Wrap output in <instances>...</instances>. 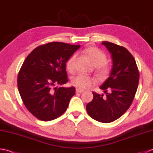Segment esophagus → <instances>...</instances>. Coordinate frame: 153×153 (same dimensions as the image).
Wrapping results in <instances>:
<instances>
[{
    "mask_svg": "<svg viewBox=\"0 0 153 153\" xmlns=\"http://www.w3.org/2000/svg\"><path fill=\"white\" fill-rule=\"evenodd\" d=\"M84 91L83 89H76V93H82Z\"/></svg>",
    "mask_w": 153,
    "mask_h": 153,
    "instance_id": "1",
    "label": "esophagus"
}]
</instances>
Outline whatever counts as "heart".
I'll use <instances>...</instances> for the list:
<instances>
[{"label":"heart","instance_id":"obj_1","mask_svg":"<svg viewBox=\"0 0 153 153\" xmlns=\"http://www.w3.org/2000/svg\"><path fill=\"white\" fill-rule=\"evenodd\" d=\"M85 53L95 66V70L98 76L101 78H105L110 72L109 67L105 64L107 60V57L105 53L97 48L94 46L87 48L85 50ZM76 55L74 54L67 62V70L71 73L74 72L76 69ZM96 83L97 80L95 77L83 74L77 75L71 79V84L81 89L90 88L95 85Z\"/></svg>","mask_w":153,"mask_h":153}]
</instances>
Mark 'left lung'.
<instances>
[{
  "mask_svg": "<svg viewBox=\"0 0 153 153\" xmlns=\"http://www.w3.org/2000/svg\"><path fill=\"white\" fill-rule=\"evenodd\" d=\"M102 44L111 54L113 68L109 78L100 87L105 95L93 92L94 99L86 109L95 120L108 123L129 108L138 88L139 71L134 57L125 47L106 41Z\"/></svg>",
  "mask_w": 153,
  "mask_h": 153,
  "instance_id": "obj_1",
  "label": "left lung"
}]
</instances>
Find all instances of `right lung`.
I'll list each match as a JSON object with an SVG mask.
<instances>
[{
	"instance_id": "obj_1",
	"label": "right lung",
	"mask_w": 153,
	"mask_h": 153,
	"mask_svg": "<svg viewBox=\"0 0 153 153\" xmlns=\"http://www.w3.org/2000/svg\"><path fill=\"white\" fill-rule=\"evenodd\" d=\"M80 45L58 42L42 44L26 57L18 75V89L25 107L41 121L66 111L76 88H58L68 82L65 63Z\"/></svg>"
}]
</instances>
